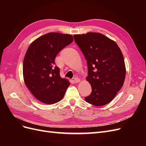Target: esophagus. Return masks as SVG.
Here are the masks:
<instances>
[{
  "label": "esophagus",
  "mask_w": 146,
  "mask_h": 146,
  "mask_svg": "<svg viewBox=\"0 0 146 146\" xmlns=\"http://www.w3.org/2000/svg\"><path fill=\"white\" fill-rule=\"evenodd\" d=\"M74 82L76 83L80 82V78H79L78 77H76L74 78Z\"/></svg>",
  "instance_id": "esophagus-1"
}]
</instances>
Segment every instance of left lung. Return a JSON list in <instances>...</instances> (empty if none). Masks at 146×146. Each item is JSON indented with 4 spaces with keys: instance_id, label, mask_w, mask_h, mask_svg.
Returning <instances> with one entry per match:
<instances>
[{
    "instance_id": "8db88e82",
    "label": "left lung",
    "mask_w": 146,
    "mask_h": 146,
    "mask_svg": "<svg viewBox=\"0 0 146 146\" xmlns=\"http://www.w3.org/2000/svg\"><path fill=\"white\" fill-rule=\"evenodd\" d=\"M74 41L86 60L91 93L86 102L103 106L110 102L121 89L125 78L122 52L114 41L99 33L75 35Z\"/></svg>"
}]
</instances>
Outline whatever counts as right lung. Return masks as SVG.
Here are the masks:
<instances>
[{
  "instance_id": "right-lung-1",
  "label": "right lung",
  "mask_w": 146,
  "mask_h": 146,
  "mask_svg": "<svg viewBox=\"0 0 146 146\" xmlns=\"http://www.w3.org/2000/svg\"><path fill=\"white\" fill-rule=\"evenodd\" d=\"M72 41L70 35L48 33L35 40L28 48L23 62L24 82L35 98L42 103L59 102L70 85L67 80L60 77L55 59Z\"/></svg>"
}]
</instances>
